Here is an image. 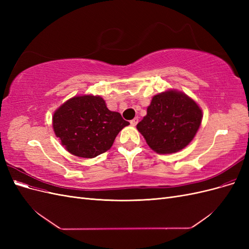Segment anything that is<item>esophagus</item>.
Wrapping results in <instances>:
<instances>
[{
    "label": "esophagus",
    "mask_w": 249,
    "mask_h": 249,
    "mask_svg": "<svg viewBox=\"0 0 249 249\" xmlns=\"http://www.w3.org/2000/svg\"><path fill=\"white\" fill-rule=\"evenodd\" d=\"M131 125H133V126H135V125H136L137 124H138V117H135L134 119H132L131 120Z\"/></svg>",
    "instance_id": "esophagus-1"
}]
</instances>
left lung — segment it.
Returning a JSON list of instances; mask_svg holds the SVG:
<instances>
[{
  "label": "left lung",
  "instance_id": "1",
  "mask_svg": "<svg viewBox=\"0 0 249 249\" xmlns=\"http://www.w3.org/2000/svg\"><path fill=\"white\" fill-rule=\"evenodd\" d=\"M201 119L202 111L196 102L182 91L169 89L153 96L137 130L154 152L173 154L193 140Z\"/></svg>",
  "mask_w": 249,
  "mask_h": 249
}]
</instances>
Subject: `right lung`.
<instances>
[{
    "label": "right lung",
    "instance_id": "obj_1",
    "mask_svg": "<svg viewBox=\"0 0 249 249\" xmlns=\"http://www.w3.org/2000/svg\"><path fill=\"white\" fill-rule=\"evenodd\" d=\"M130 123L110 111L100 95H76L53 115V129L73 156L94 158L111 148L118 133Z\"/></svg>",
    "mask_w": 249,
    "mask_h": 249
}]
</instances>
